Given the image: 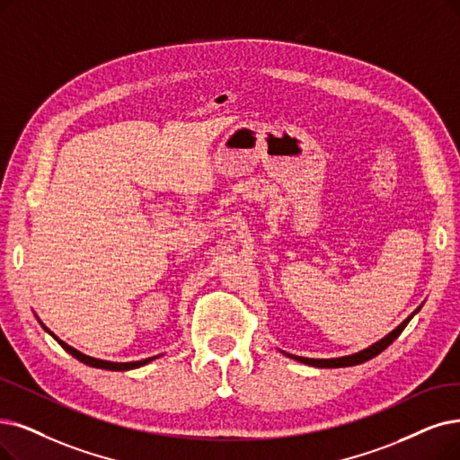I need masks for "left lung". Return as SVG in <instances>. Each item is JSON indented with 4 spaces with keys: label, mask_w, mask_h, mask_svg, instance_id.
I'll return each mask as SVG.
<instances>
[{
    "label": "left lung",
    "mask_w": 460,
    "mask_h": 460,
    "mask_svg": "<svg viewBox=\"0 0 460 460\" xmlns=\"http://www.w3.org/2000/svg\"><path fill=\"white\" fill-rule=\"evenodd\" d=\"M420 305H422V304H420ZM420 305L413 311V314H411L408 319H403L394 330H391V332H389L387 336L381 338L379 341H376V343H372V345H368L366 349H362V351H358V353L345 355V357H336V358H307V357H298V355H292V353H287V351H281V353L287 355V357H290V358H294V360L304 362V364H307V366H315V368H347V366L362 364V362H366V360H370V358L377 357L381 351H385V349H387V347L402 334V330L406 328V324L413 319V315L419 314Z\"/></svg>",
    "instance_id": "1"
}]
</instances>
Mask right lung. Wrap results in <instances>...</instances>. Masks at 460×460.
Returning <instances> with one entry per match:
<instances>
[{
    "mask_svg": "<svg viewBox=\"0 0 460 460\" xmlns=\"http://www.w3.org/2000/svg\"><path fill=\"white\" fill-rule=\"evenodd\" d=\"M38 321H40V317H38ZM40 324L45 328V332H49L54 340H57L66 351L71 355V357H75L77 360H81L83 364H86V366H92V368H102V370H113V372H126V370H134V368H139V366H145V364H149V362H153L155 358H158V357H162V355H156V357H149V358H143V360H136V362H111V360H102V358H94V357H88V355H84V353H81V351H77L75 347H71V345H67L66 341H62L58 336H54L50 330L40 321Z\"/></svg>",
    "mask_w": 460,
    "mask_h": 460,
    "instance_id": "right-lung-1",
    "label": "right lung"
}]
</instances>
